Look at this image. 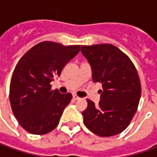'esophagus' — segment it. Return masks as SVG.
<instances>
[{
	"mask_svg": "<svg viewBox=\"0 0 157 157\" xmlns=\"http://www.w3.org/2000/svg\"><path fill=\"white\" fill-rule=\"evenodd\" d=\"M79 99H80L79 97H78L77 95H75V94H73V100H79Z\"/></svg>",
	"mask_w": 157,
	"mask_h": 157,
	"instance_id": "1",
	"label": "esophagus"
}]
</instances>
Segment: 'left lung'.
<instances>
[{
    "label": "left lung",
    "instance_id": "left-lung-1",
    "mask_svg": "<svg viewBox=\"0 0 157 157\" xmlns=\"http://www.w3.org/2000/svg\"><path fill=\"white\" fill-rule=\"evenodd\" d=\"M81 53L91 65L93 81L101 83L103 88L99 105L86 100L84 124L97 136H116L128 128L139 105L138 72L129 57L113 44L82 45Z\"/></svg>",
    "mask_w": 157,
    "mask_h": 157
}]
</instances>
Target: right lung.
<instances>
[{
	"instance_id": "right-lung-1",
	"label": "right lung",
	"mask_w": 157,
	"mask_h": 157,
	"mask_svg": "<svg viewBox=\"0 0 157 157\" xmlns=\"http://www.w3.org/2000/svg\"><path fill=\"white\" fill-rule=\"evenodd\" d=\"M80 51V45L42 42L19 60L11 78L9 100L14 115L24 129L45 135L57 128L72 95L52 90L51 82Z\"/></svg>"
}]
</instances>
